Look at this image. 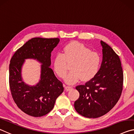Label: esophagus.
<instances>
[{"label":"esophagus","instance_id":"obj_1","mask_svg":"<svg viewBox=\"0 0 134 134\" xmlns=\"http://www.w3.org/2000/svg\"><path fill=\"white\" fill-rule=\"evenodd\" d=\"M73 88L72 87H69V86H67V85H65V89L66 91H70Z\"/></svg>","mask_w":134,"mask_h":134}]
</instances>
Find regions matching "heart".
Wrapping results in <instances>:
<instances>
[{
	"label": "heart",
	"mask_w": 134,
	"mask_h": 134,
	"mask_svg": "<svg viewBox=\"0 0 134 134\" xmlns=\"http://www.w3.org/2000/svg\"><path fill=\"white\" fill-rule=\"evenodd\" d=\"M100 64L99 54L76 41L66 45L62 53L57 54L53 59L54 70L60 78L65 77L69 69L68 65H71V71L65 78L69 84H74L81 80H92L97 74Z\"/></svg>",
	"instance_id": "b5f03b06"
}]
</instances>
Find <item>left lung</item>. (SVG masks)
<instances>
[{
    "instance_id": "8db88e82",
    "label": "left lung",
    "mask_w": 134,
    "mask_h": 134,
    "mask_svg": "<svg viewBox=\"0 0 134 134\" xmlns=\"http://www.w3.org/2000/svg\"><path fill=\"white\" fill-rule=\"evenodd\" d=\"M103 60L95 77L76 87L80 97L74 103L77 112L88 118H97L115 106L123 89V74L119 56L110 46L100 41Z\"/></svg>"
}]
</instances>
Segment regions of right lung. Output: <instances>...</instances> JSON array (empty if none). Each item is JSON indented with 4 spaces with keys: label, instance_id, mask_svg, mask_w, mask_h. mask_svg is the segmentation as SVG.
I'll return each instance as SVG.
<instances>
[{
    "label": "right lung",
    "instance_id": "1",
    "mask_svg": "<svg viewBox=\"0 0 134 134\" xmlns=\"http://www.w3.org/2000/svg\"><path fill=\"white\" fill-rule=\"evenodd\" d=\"M59 41V38H31L10 59L9 87L13 99L22 111L31 116L41 117L49 113L63 91V84L50 68L51 53ZM26 59H34L42 64L40 80L36 85H28L23 80L21 69Z\"/></svg>",
    "mask_w": 134,
    "mask_h": 134
}]
</instances>
